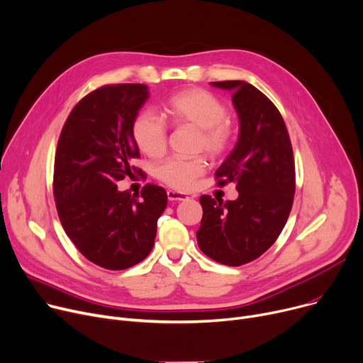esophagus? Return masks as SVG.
Instances as JSON below:
<instances>
[{
    "label": "esophagus",
    "instance_id": "1",
    "mask_svg": "<svg viewBox=\"0 0 363 363\" xmlns=\"http://www.w3.org/2000/svg\"><path fill=\"white\" fill-rule=\"evenodd\" d=\"M167 196L169 201H186L189 198L186 194H182V191L177 190H168Z\"/></svg>",
    "mask_w": 363,
    "mask_h": 363
}]
</instances>
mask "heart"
<instances>
[{"instance_id": "1", "label": "heart", "mask_w": 363, "mask_h": 363, "mask_svg": "<svg viewBox=\"0 0 363 363\" xmlns=\"http://www.w3.org/2000/svg\"><path fill=\"white\" fill-rule=\"evenodd\" d=\"M165 110L174 124H190L198 127L196 149L212 158L225 155L236 138V127L225 116V104L205 89H186L169 96ZM132 136L138 147L151 158H158L167 151V125L152 111H140L132 124ZM206 161L202 155L169 157L155 167V177L164 184L189 190L205 173Z\"/></svg>"}]
</instances>
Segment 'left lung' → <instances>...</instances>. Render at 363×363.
<instances>
[{"instance_id": "8db88e82", "label": "left lung", "mask_w": 363, "mask_h": 363, "mask_svg": "<svg viewBox=\"0 0 363 363\" xmlns=\"http://www.w3.org/2000/svg\"><path fill=\"white\" fill-rule=\"evenodd\" d=\"M231 91L240 121L236 147L216 172L218 186L236 184L239 198L223 202L202 195L201 250L223 265L259 258L283 231L290 216L296 173L291 142L277 106L243 80L212 82Z\"/></svg>"}]
</instances>
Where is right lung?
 I'll use <instances>...</instances> for the list:
<instances>
[{
  "label": "right lung",
  "instance_id": "right-lung-1",
  "mask_svg": "<svg viewBox=\"0 0 363 363\" xmlns=\"http://www.w3.org/2000/svg\"><path fill=\"white\" fill-rule=\"evenodd\" d=\"M149 96L142 83L105 84L82 98L61 130L54 162V199L61 225L84 258L120 271L154 247L165 190L145 184L140 195L117 182L140 169L132 124Z\"/></svg>",
  "mask_w": 363,
  "mask_h": 363
}]
</instances>
